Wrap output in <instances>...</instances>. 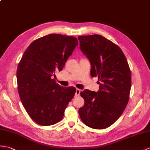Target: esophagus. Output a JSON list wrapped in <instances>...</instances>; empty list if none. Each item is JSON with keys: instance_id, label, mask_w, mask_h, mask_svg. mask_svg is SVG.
<instances>
[{"instance_id": "esophagus-1", "label": "esophagus", "mask_w": 150, "mask_h": 150, "mask_svg": "<svg viewBox=\"0 0 150 150\" xmlns=\"http://www.w3.org/2000/svg\"><path fill=\"white\" fill-rule=\"evenodd\" d=\"M80 93H81V90L79 89H76V92H75V96H79L80 95Z\"/></svg>"}]
</instances>
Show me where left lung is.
Here are the masks:
<instances>
[{"instance_id": "obj_1", "label": "left lung", "mask_w": 150, "mask_h": 150, "mask_svg": "<svg viewBox=\"0 0 150 150\" xmlns=\"http://www.w3.org/2000/svg\"><path fill=\"white\" fill-rule=\"evenodd\" d=\"M80 48L91 65V75L97 76V92L84 89V105L79 110L81 120L95 129L112 125L123 114L129 100L131 71L121 48L98 34L80 36Z\"/></svg>"}]
</instances>
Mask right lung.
<instances>
[{"label": "right lung", "instance_id": "add662e5", "mask_svg": "<svg viewBox=\"0 0 150 150\" xmlns=\"http://www.w3.org/2000/svg\"><path fill=\"white\" fill-rule=\"evenodd\" d=\"M78 40L74 36L48 34L34 40L23 54L16 71L20 98L33 121L42 126L59 122L74 97V87H61L54 79L72 54Z\"/></svg>", "mask_w": 150, "mask_h": 150}]
</instances>
